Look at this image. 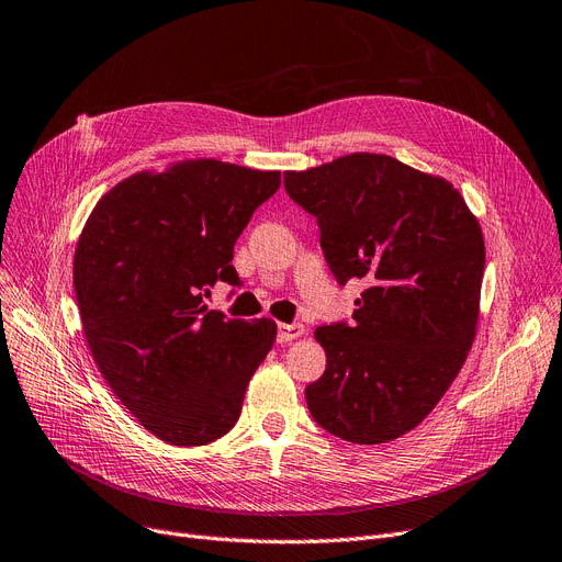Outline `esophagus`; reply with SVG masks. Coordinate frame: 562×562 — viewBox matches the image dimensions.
Returning a JSON list of instances; mask_svg holds the SVG:
<instances>
[{
	"instance_id": "esophagus-1",
	"label": "esophagus",
	"mask_w": 562,
	"mask_h": 562,
	"mask_svg": "<svg viewBox=\"0 0 562 562\" xmlns=\"http://www.w3.org/2000/svg\"><path fill=\"white\" fill-rule=\"evenodd\" d=\"M302 334H304V325H300V323H293V325H285V323H281V325H279L277 339H279V344H288V341H295V339H300Z\"/></svg>"
}]
</instances>
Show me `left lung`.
I'll list each match as a JSON object with an SVG mask.
<instances>
[{"label": "left lung", "instance_id": "obj_1", "mask_svg": "<svg viewBox=\"0 0 562 562\" xmlns=\"http://www.w3.org/2000/svg\"><path fill=\"white\" fill-rule=\"evenodd\" d=\"M283 184L318 218L336 281L367 283L352 325L316 329L327 369L306 387V406L348 442L401 438L436 408L475 341L480 221L447 179L387 154L357 151L288 170Z\"/></svg>", "mask_w": 562, "mask_h": 562}]
</instances>
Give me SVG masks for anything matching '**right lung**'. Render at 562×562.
Wrapping results in <instances>:
<instances>
[{"mask_svg":"<svg viewBox=\"0 0 562 562\" xmlns=\"http://www.w3.org/2000/svg\"><path fill=\"white\" fill-rule=\"evenodd\" d=\"M281 187L279 170L216 159L143 170L89 214L74 256L82 331L110 390L149 434L198 447L228 434L277 323L207 308L239 283L235 241Z\"/></svg>","mask_w":562,"mask_h":562,"instance_id":"1","label":"right lung"}]
</instances>
